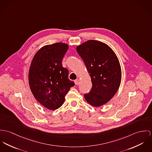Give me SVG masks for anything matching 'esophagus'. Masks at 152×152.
<instances>
[{"label":"esophagus","instance_id":"1","mask_svg":"<svg viewBox=\"0 0 152 152\" xmlns=\"http://www.w3.org/2000/svg\"><path fill=\"white\" fill-rule=\"evenodd\" d=\"M75 83L76 85H78L79 83V79H76L75 80Z\"/></svg>","mask_w":152,"mask_h":152}]
</instances>
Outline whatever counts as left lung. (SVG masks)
I'll return each mask as SVG.
<instances>
[{"instance_id":"1","label":"left lung","mask_w":152,"mask_h":152,"mask_svg":"<svg viewBox=\"0 0 152 152\" xmlns=\"http://www.w3.org/2000/svg\"><path fill=\"white\" fill-rule=\"evenodd\" d=\"M91 77L92 88L84 94L86 101L99 107L110 101L118 91L122 72L118 57L106 44L88 40L76 47Z\"/></svg>"}]
</instances>
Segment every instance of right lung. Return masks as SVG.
Segmentation results:
<instances>
[{
    "instance_id": "right-lung-1",
    "label": "right lung",
    "mask_w": 152,
    "mask_h": 152,
    "mask_svg": "<svg viewBox=\"0 0 152 152\" xmlns=\"http://www.w3.org/2000/svg\"><path fill=\"white\" fill-rule=\"evenodd\" d=\"M68 44L56 42L41 47L35 54L28 72V82L35 99L50 110L64 104L65 97L75 85L69 71L62 65Z\"/></svg>"
}]
</instances>
